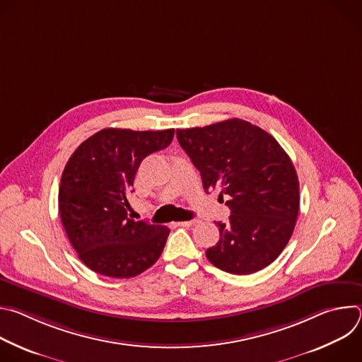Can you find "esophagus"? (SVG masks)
<instances>
[{
  "label": "esophagus",
  "instance_id": "34e87169",
  "mask_svg": "<svg viewBox=\"0 0 362 362\" xmlns=\"http://www.w3.org/2000/svg\"><path fill=\"white\" fill-rule=\"evenodd\" d=\"M197 221L196 219H192V221H185V222H177V226H183V228H189V226H193L196 225Z\"/></svg>",
  "mask_w": 362,
  "mask_h": 362
}]
</instances>
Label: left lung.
<instances>
[{"instance_id": "left-lung-1", "label": "left lung", "mask_w": 362, "mask_h": 362, "mask_svg": "<svg viewBox=\"0 0 362 362\" xmlns=\"http://www.w3.org/2000/svg\"><path fill=\"white\" fill-rule=\"evenodd\" d=\"M200 172L204 192L229 196L228 223L206 250L216 268L247 275L271 265L289 242L299 211V182L285 150L269 133L240 119L176 130Z\"/></svg>"}]
</instances>
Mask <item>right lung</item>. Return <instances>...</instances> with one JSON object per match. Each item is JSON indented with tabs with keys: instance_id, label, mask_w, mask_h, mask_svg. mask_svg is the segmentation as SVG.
<instances>
[{
	"instance_id": "add662e5",
	"label": "right lung",
	"mask_w": 362,
	"mask_h": 362,
	"mask_svg": "<svg viewBox=\"0 0 362 362\" xmlns=\"http://www.w3.org/2000/svg\"><path fill=\"white\" fill-rule=\"evenodd\" d=\"M175 129H103L69 159L59 189L60 218L81 262L109 278H133L156 262L170 229L127 216L136 172L168 147Z\"/></svg>"
}]
</instances>
